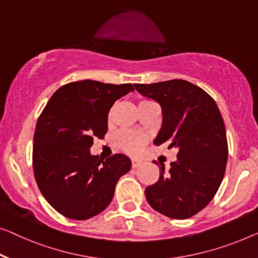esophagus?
I'll return each instance as SVG.
<instances>
[{
    "label": "esophagus",
    "instance_id": "obj_1",
    "mask_svg": "<svg viewBox=\"0 0 258 258\" xmlns=\"http://www.w3.org/2000/svg\"><path fill=\"white\" fill-rule=\"evenodd\" d=\"M131 163H132V168H138L139 166H141L142 161L139 160V159H132Z\"/></svg>",
    "mask_w": 258,
    "mask_h": 258
}]
</instances>
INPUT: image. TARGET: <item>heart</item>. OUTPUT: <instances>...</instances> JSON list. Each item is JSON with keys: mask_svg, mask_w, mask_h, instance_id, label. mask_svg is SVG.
I'll return each mask as SVG.
<instances>
[{"mask_svg": "<svg viewBox=\"0 0 258 258\" xmlns=\"http://www.w3.org/2000/svg\"><path fill=\"white\" fill-rule=\"evenodd\" d=\"M151 101H141L140 104ZM113 109L110 110V114L113 112ZM148 141V137L144 133L134 132V131H122L118 134L117 137V146L122 152L132 154V155H138L144 151L146 144Z\"/></svg>", "mask_w": 258, "mask_h": 258, "instance_id": "heart-1", "label": "heart"}]
</instances>
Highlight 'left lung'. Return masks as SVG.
Listing matches in <instances>:
<instances>
[{
  "instance_id": "left-lung-1",
  "label": "left lung",
  "mask_w": 258,
  "mask_h": 258,
  "mask_svg": "<svg viewBox=\"0 0 258 258\" xmlns=\"http://www.w3.org/2000/svg\"><path fill=\"white\" fill-rule=\"evenodd\" d=\"M134 86L162 107V126L154 144L177 148L168 172L160 163V178L146 187V198L169 218H190L209 205L224 178L228 159L224 119L214 99L185 80Z\"/></svg>"
}]
</instances>
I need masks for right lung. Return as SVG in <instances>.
I'll use <instances>...</instances> for the list:
<instances>
[{
    "instance_id": "1",
    "label": "right lung",
    "mask_w": 258,
    "mask_h": 258,
    "mask_svg": "<svg viewBox=\"0 0 258 258\" xmlns=\"http://www.w3.org/2000/svg\"><path fill=\"white\" fill-rule=\"evenodd\" d=\"M131 83L84 80L59 88L38 118L33 137L34 178L41 195L63 217L87 220L104 211L131 160L114 154L91 155L95 138L103 139L113 103L133 91Z\"/></svg>"
}]
</instances>
